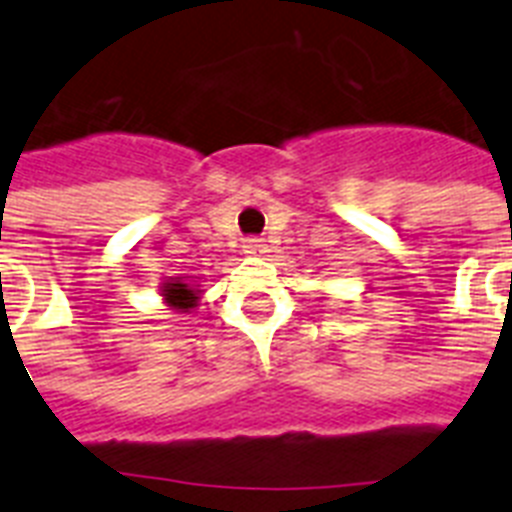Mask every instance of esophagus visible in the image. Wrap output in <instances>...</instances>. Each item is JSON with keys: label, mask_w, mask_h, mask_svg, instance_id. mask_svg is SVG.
Segmentation results:
<instances>
[{"label": "esophagus", "mask_w": 512, "mask_h": 512, "mask_svg": "<svg viewBox=\"0 0 512 512\" xmlns=\"http://www.w3.org/2000/svg\"><path fill=\"white\" fill-rule=\"evenodd\" d=\"M242 249H244V255H263L265 244H263V239H257V236H249V239H244Z\"/></svg>", "instance_id": "34e87169"}]
</instances>
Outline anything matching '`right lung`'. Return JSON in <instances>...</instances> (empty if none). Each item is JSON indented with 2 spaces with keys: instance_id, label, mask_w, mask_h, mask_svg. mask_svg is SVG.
Returning <instances> with one entry per match:
<instances>
[{
  "instance_id": "right-lung-1",
  "label": "right lung",
  "mask_w": 512,
  "mask_h": 512,
  "mask_svg": "<svg viewBox=\"0 0 512 512\" xmlns=\"http://www.w3.org/2000/svg\"><path fill=\"white\" fill-rule=\"evenodd\" d=\"M186 278H173V281H168L165 284V289H162V297H165V302H168L170 307H176V310H184V313H189L191 307H197V292L191 289L189 284H184Z\"/></svg>"
}]
</instances>
